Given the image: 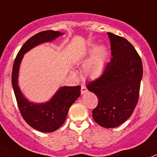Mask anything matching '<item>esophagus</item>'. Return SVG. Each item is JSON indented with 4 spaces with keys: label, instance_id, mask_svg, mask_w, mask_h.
Masks as SVG:
<instances>
[{
    "label": "esophagus",
    "instance_id": "esophagus-1",
    "mask_svg": "<svg viewBox=\"0 0 157 157\" xmlns=\"http://www.w3.org/2000/svg\"><path fill=\"white\" fill-rule=\"evenodd\" d=\"M81 94H85L86 92H87V88L85 87L84 85H81Z\"/></svg>",
    "mask_w": 157,
    "mask_h": 157
}]
</instances>
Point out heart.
<instances>
[{"label":"heart","instance_id":"obj_1","mask_svg":"<svg viewBox=\"0 0 157 157\" xmlns=\"http://www.w3.org/2000/svg\"><path fill=\"white\" fill-rule=\"evenodd\" d=\"M87 55H91L90 58L84 64L85 74L91 77L100 76L105 68L108 60V49L105 45L98 46L91 44L86 51Z\"/></svg>","mask_w":157,"mask_h":157}]
</instances>
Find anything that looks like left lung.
<instances>
[{
	"mask_svg": "<svg viewBox=\"0 0 157 157\" xmlns=\"http://www.w3.org/2000/svg\"><path fill=\"white\" fill-rule=\"evenodd\" d=\"M112 59L102 76L88 84L98 104L93 118L101 127L114 128L131 117L138 102L143 77L141 59L127 39L108 32Z\"/></svg>",
	"mask_w": 157,
	"mask_h": 157,
	"instance_id": "obj_1",
	"label": "left lung"
}]
</instances>
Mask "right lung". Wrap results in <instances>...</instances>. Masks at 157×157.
I'll use <instances>...</instances> for the list:
<instances>
[{"label": "right lung", "mask_w": 157, "mask_h": 157, "mask_svg": "<svg viewBox=\"0 0 157 157\" xmlns=\"http://www.w3.org/2000/svg\"><path fill=\"white\" fill-rule=\"evenodd\" d=\"M63 33L46 30L38 33L24 43L15 59L12 72V85L17 102L24 120L34 129L41 132H52L63 124L71 105L81 95L80 86L59 88L49 101L36 103L28 100L18 85L19 67L24 55L42 43L54 41Z\"/></svg>", "instance_id": "1"}]
</instances>
